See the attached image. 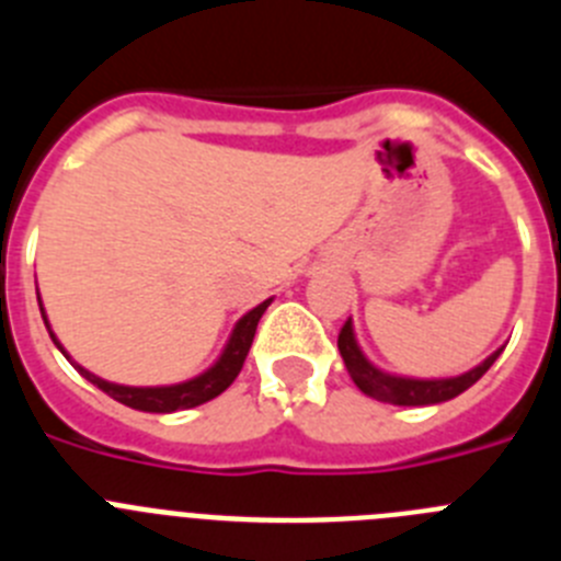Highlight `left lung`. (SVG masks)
<instances>
[{"label":"left lung","mask_w":561,"mask_h":561,"mask_svg":"<svg viewBox=\"0 0 561 561\" xmlns=\"http://www.w3.org/2000/svg\"><path fill=\"white\" fill-rule=\"evenodd\" d=\"M336 348H340L342 362L348 368L351 379H354L356 388L365 396L376 401H388V404H399V408H427V404H440V401H449L455 396H460L463 390H469L485 370L492 368L494 359L503 354V348H497L494 354L485 356L480 365H474L472 370H466L460 376H447V379H415V376H399L381 370L379 365L365 356L359 340H356L354 323L342 325L340 340H336Z\"/></svg>","instance_id":"8db88e82"}]
</instances>
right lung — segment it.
<instances>
[{
    "label": "right lung",
    "mask_w": 561,
    "mask_h": 561,
    "mask_svg": "<svg viewBox=\"0 0 561 561\" xmlns=\"http://www.w3.org/2000/svg\"><path fill=\"white\" fill-rule=\"evenodd\" d=\"M270 304H272V297L270 300H264V304H257L255 309L247 311V314L241 317L236 325H232V334H230V340H227L225 348H221L219 359L213 362L207 370H202L199 376H193V379H185V381H176V385L134 388V385H117V381L101 379V376H95L92 370L83 368V365H78V362L67 354V348H64L61 342H58V336L53 334V329H49L47 311H44L42 295H38V309H42L44 325H47L49 336H53V342H56V348L61 351L69 362H72V368H76L83 379L92 381L95 388H101L103 393L112 396L114 401H121V404H126V408H131V410H140V413H176V410H191V408H199V404H205V401H210V399H216V396L225 393L232 381H236V376L241 374V368H244V359H247V354H250V345H252V336H255L257 320H261V314L270 309Z\"/></svg>",
    "instance_id": "right-lung-1"
}]
</instances>
